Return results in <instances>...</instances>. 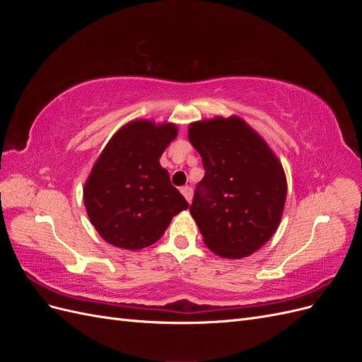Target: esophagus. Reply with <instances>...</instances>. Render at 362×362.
I'll return each mask as SVG.
<instances>
[{
  "mask_svg": "<svg viewBox=\"0 0 362 362\" xmlns=\"http://www.w3.org/2000/svg\"><path fill=\"white\" fill-rule=\"evenodd\" d=\"M181 193L184 194V198L187 199V202L190 204L192 202V196H193L192 187H189V185H184V187H181Z\"/></svg>",
  "mask_w": 362,
  "mask_h": 362,
  "instance_id": "esophagus-1",
  "label": "esophagus"
}]
</instances>
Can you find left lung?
I'll use <instances>...</instances> for the list:
<instances>
[{
    "label": "left lung",
    "mask_w": 362,
    "mask_h": 362,
    "mask_svg": "<svg viewBox=\"0 0 362 362\" xmlns=\"http://www.w3.org/2000/svg\"><path fill=\"white\" fill-rule=\"evenodd\" d=\"M189 140L205 169L190 205L204 243L222 258L254 254L281 222L287 198L282 164L237 116L193 122Z\"/></svg>",
    "instance_id": "left-lung-1"
}]
</instances>
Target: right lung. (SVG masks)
I'll list each match as a JSON object with an SVG mask.
<instances>
[{"label":"right lung","mask_w":362,"mask_h":362,"mask_svg":"<svg viewBox=\"0 0 362 362\" xmlns=\"http://www.w3.org/2000/svg\"><path fill=\"white\" fill-rule=\"evenodd\" d=\"M173 124L133 120L110 139L84 184V205L107 243L139 250L158 242L189 204L173 187L160 157L177 137Z\"/></svg>","instance_id":"add662e5"}]
</instances>
